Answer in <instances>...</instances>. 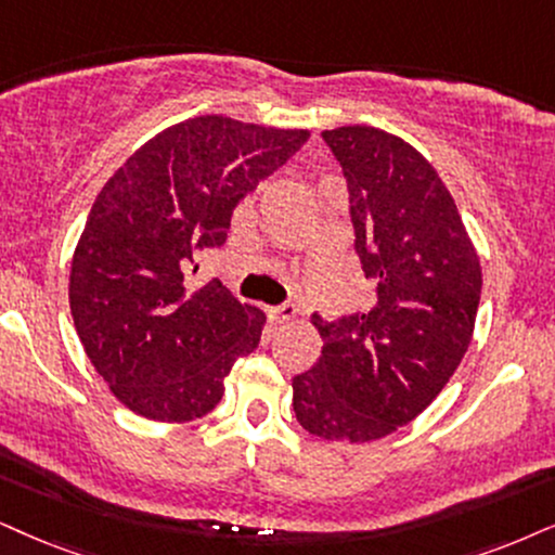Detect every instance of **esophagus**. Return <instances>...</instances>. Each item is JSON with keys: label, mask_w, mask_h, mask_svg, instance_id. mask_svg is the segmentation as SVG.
Segmentation results:
<instances>
[{"label": "esophagus", "mask_w": 555, "mask_h": 555, "mask_svg": "<svg viewBox=\"0 0 555 555\" xmlns=\"http://www.w3.org/2000/svg\"><path fill=\"white\" fill-rule=\"evenodd\" d=\"M269 314H271L273 322H279V325H282V322H289V320L297 318V307L289 305V301H284V305L271 307Z\"/></svg>", "instance_id": "obj_1"}]
</instances>
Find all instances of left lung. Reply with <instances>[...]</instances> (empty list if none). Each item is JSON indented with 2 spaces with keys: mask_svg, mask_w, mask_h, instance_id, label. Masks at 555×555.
<instances>
[{
  "mask_svg": "<svg viewBox=\"0 0 555 555\" xmlns=\"http://www.w3.org/2000/svg\"><path fill=\"white\" fill-rule=\"evenodd\" d=\"M348 184L374 307L327 322L322 356L292 378L294 415L325 440L366 443L415 420L474 335L481 266L438 171L402 138L366 125L322 132Z\"/></svg>",
  "mask_w": 555,
  "mask_h": 555,
  "instance_id": "1",
  "label": "left lung"
}]
</instances>
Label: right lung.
Returning a JSON list of instances; mask_svg holds the SVG:
<instances>
[{"mask_svg": "<svg viewBox=\"0 0 555 555\" xmlns=\"http://www.w3.org/2000/svg\"><path fill=\"white\" fill-rule=\"evenodd\" d=\"M307 138L192 117L151 138L102 186L74 250L68 301L96 374L135 415H207L233 363L254 353L263 312L217 279L192 289L184 276L199 250L225 243L237 202Z\"/></svg>", "mask_w": 555, "mask_h": 555, "instance_id": "right-lung-1", "label": "right lung"}]
</instances>
